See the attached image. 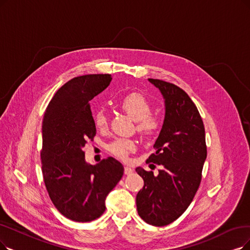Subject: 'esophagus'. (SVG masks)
Returning <instances> with one entry per match:
<instances>
[{"label": "esophagus", "mask_w": 250, "mask_h": 250, "mask_svg": "<svg viewBox=\"0 0 250 250\" xmlns=\"http://www.w3.org/2000/svg\"><path fill=\"white\" fill-rule=\"evenodd\" d=\"M124 173H125L126 175H130V174L133 173V170H132V169H131L130 167L125 166V167H124Z\"/></svg>", "instance_id": "34e87169"}]
</instances>
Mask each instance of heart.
I'll use <instances>...</instances> for the list:
<instances>
[{
	"mask_svg": "<svg viewBox=\"0 0 250 250\" xmlns=\"http://www.w3.org/2000/svg\"><path fill=\"white\" fill-rule=\"evenodd\" d=\"M119 106L134 120L135 130L142 137H154L161 130L162 117L152 113V104L144 94L139 92L129 93L120 101ZM93 122L98 130H104L108 125V115L105 109H97L93 115ZM135 148L136 143L130 138H118L107 145V151L122 160H125Z\"/></svg>",
	"mask_w": 250,
	"mask_h": 250,
	"instance_id": "heart-1",
	"label": "heart"
}]
</instances>
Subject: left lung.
<instances>
[{
  "label": "left lung",
  "instance_id": "1",
  "mask_svg": "<svg viewBox=\"0 0 250 250\" xmlns=\"http://www.w3.org/2000/svg\"><path fill=\"white\" fill-rule=\"evenodd\" d=\"M165 98V120L146 163L161 166L158 175L138 167L145 182L136 196L137 212L152 226L173 223L192 203L207 157L205 128L194 102L178 86L148 79Z\"/></svg>",
  "mask_w": 250,
  "mask_h": 250
}]
</instances>
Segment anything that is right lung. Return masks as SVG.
I'll list each match as a JSON object with an SVG mask.
<instances>
[{"label": "right lung", "instance_id": "right-lung-1", "mask_svg": "<svg viewBox=\"0 0 250 250\" xmlns=\"http://www.w3.org/2000/svg\"><path fill=\"white\" fill-rule=\"evenodd\" d=\"M112 81L109 74L75 77L58 89L43 119L42 173L57 210L78 223L105 211V198L120 182L124 167L112 157L95 166L85 162L84 146L96 128L89 102Z\"/></svg>", "mask_w": 250, "mask_h": 250}]
</instances>
